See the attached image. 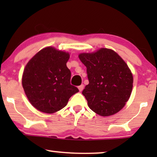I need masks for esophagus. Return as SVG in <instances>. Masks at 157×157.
I'll return each instance as SVG.
<instances>
[{"mask_svg": "<svg viewBox=\"0 0 157 157\" xmlns=\"http://www.w3.org/2000/svg\"><path fill=\"white\" fill-rule=\"evenodd\" d=\"M78 88L79 91H82L83 89V88H84V86H83V84H81V86H79Z\"/></svg>", "mask_w": 157, "mask_h": 157, "instance_id": "34e87169", "label": "esophagus"}]
</instances>
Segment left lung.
<instances>
[{"instance_id": "8db88e82", "label": "left lung", "mask_w": 157, "mask_h": 157, "mask_svg": "<svg viewBox=\"0 0 157 157\" xmlns=\"http://www.w3.org/2000/svg\"><path fill=\"white\" fill-rule=\"evenodd\" d=\"M78 57L86 67L89 83L82 94L89 108L102 117L119 112L133 88V76L127 64L115 51L104 48L81 53Z\"/></svg>"}]
</instances>
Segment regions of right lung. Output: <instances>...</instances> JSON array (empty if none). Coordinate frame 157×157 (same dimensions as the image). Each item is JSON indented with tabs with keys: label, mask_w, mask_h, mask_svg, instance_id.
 Wrapping results in <instances>:
<instances>
[{
	"label": "right lung",
	"mask_w": 157,
	"mask_h": 157,
	"mask_svg": "<svg viewBox=\"0 0 157 157\" xmlns=\"http://www.w3.org/2000/svg\"><path fill=\"white\" fill-rule=\"evenodd\" d=\"M69 53L46 47L26 64L22 85L28 99L41 112L52 113L67 104L78 88L71 84L70 70L66 66Z\"/></svg>",
	"instance_id": "1"
}]
</instances>
